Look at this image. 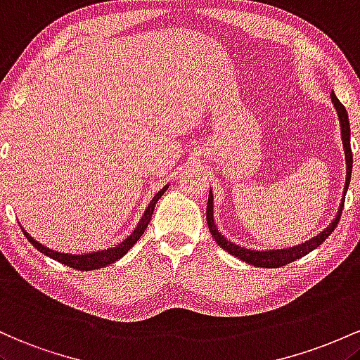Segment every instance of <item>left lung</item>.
<instances>
[{
    "label": "left lung",
    "mask_w": 360,
    "mask_h": 360,
    "mask_svg": "<svg viewBox=\"0 0 360 360\" xmlns=\"http://www.w3.org/2000/svg\"><path fill=\"white\" fill-rule=\"evenodd\" d=\"M332 102L335 105V108H337V114H338V119H340V129H342V143H343V148H345V161H347V179H345V191L343 193L347 192V188H349V184H350V175H352V149H350V124H349V115H347V110L345 107L340 103V100L335 96V93L332 91ZM343 202H345V195H343L342 199V204L340 207H338V212L337 216H335L333 223L328 226V228L325 229V231L318 234L316 238H313V240L306 241V243L302 245H297V246H292V248H285V250H269V252H252V250H246V248H241V246L231 243V241L226 240L224 236H221V233L217 231L216 224H214V216H212V195L211 192H209V199H207V226H209V231H211L212 238L216 240V243L221 246V248L226 250L228 253H231V255L238 257L240 260L246 262V264L250 265H255V267H264V269H277V267H284V265L290 264V262L297 260V258L308 255L309 252H313L314 248H318L323 241L326 240V238L330 236V234L333 233V229L337 228L338 221H340V216H342V209H343Z\"/></svg>",
    "instance_id": "1"
}]
</instances>
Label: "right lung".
<instances>
[{
    "instance_id": "right-lung-1",
    "label": "right lung",
    "mask_w": 360,
    "mask_h": 360,
    "mask_svg": "<svg viewBox=\"0 0 360 360\" xmlns=\"http://www.w3.org/2000/svg\"><path fill=\"white\" fill-rule=\"evenodd\" d=\"M168 188V185H165L161 191L156 193L155 197H153V200L149 202L146 212H144V216L141 217L139 224H137V228L132 231L129 236L126 238V240L122 241L120 245L114 246V248H108V250H103V252H95V253H88V255H70V253H59V252H54V250L47 248V246L40 245L39 241H35L34 238L28 234L25 229H23V234L27 236V240L30 241L32 245L35 246V248L39 250L40 253H44V255L51 257L52 260H58L60 262V264L68 265V267L71 269H76V270H95V269H102L105 267V265H110L114 264V262L119 260L120 257H124L126 253L129 252V250L132 248L137 243V240H139L141 236H143L144 229L148 228L149 221H151V216H153V211H155V205L156 202L160 200V197L163 195L165 191Z\"/></svg>"
}]
</instances>
